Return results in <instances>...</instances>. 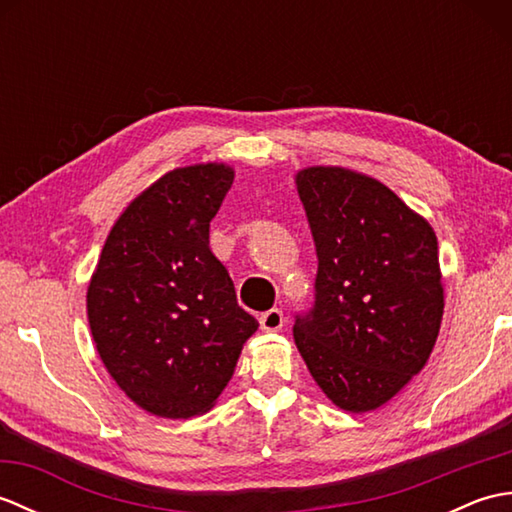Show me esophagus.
I'll use <instances>...</instances> for the list:
<instances>
[{"label": "esophagus", "mask_w": 512, "mask_h": 512, "mask_svg": "<svg viewBox=\"0 0 512 512\" xmlns=\"http://www.w3.org/2000/svg\"><path fill=\"white\" fill-rule=\"evenodd\" d=\"M259 325H262V330H266V332L281 330V328H284V312L277 310V308L264 312L262 317H259Z\"/></svg>", "instance_id": "esophagus-1"}]
</instances>
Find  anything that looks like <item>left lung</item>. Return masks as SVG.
Returning <instances> with one entry per match:
<instances>
[{
	"instance_id": "left-lung-1",
	"label": "left lung",
	"mask_w": 512,
	"mask_h": 512,
	"mask_svg": "<svg viewBox=\"0 0 512 512\" xmlns=\"http://www.w3.org/2000/svg\"><path fill=\"white\" fill-rule=\"evenodd\" d=\"M297 191L317 246L314 306L295 343L336 407L374 411L427 365L444 312L438 237L363 173L308 167Z\"/></svg>"
}]
</instances>
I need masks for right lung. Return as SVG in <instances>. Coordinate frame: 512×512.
<instances>
[{
    "label": "right lung",
    "instance_id": "1",
    "mask_svg": "<svg viewBox=\"0 0 512 512\" xmlns=\"http://www.w3.org/2000/svg\"><path fill=\"white\" fill-rule=\"evenodd\" d=\"M233 178L222 162L165 173L118 217L88 286L103 365L160 418L211 409L259 328L209 248L211 220Z\"/></svg>",
    "mask_w": 512,
    "mask_h": 512
}]
</instances>
